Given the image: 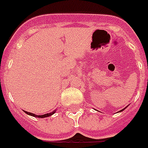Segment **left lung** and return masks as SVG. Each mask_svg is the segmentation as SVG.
<instances>
[{
	"label": "left lung",
	"instance_id": "1",
	"mask_svg": "<svg viewBox=\"0 0 148 148\" xmlns=\"http://www.w3.org/2000/svg\"><path fill=\"white\" fill-rule=\"evenodd\" d=\"M122 110H124V109H122ZM122 110H121V111H122Z\"/></svg>",
	"mask_w": 148,
	"mask_h": 148
}]
</instances>
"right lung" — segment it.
<instances>
[{"label":"right lung","instance_id":"right-lung-1","mask_svg":"<svg viewBox=\"0 0 148 148\" xmlns=\"http://www.w3.org/2000/svg\"><path fill=\"white\" fill-rule=\"evenodd\" d=\"M25 112H26V114H28V115H29V116H34V117H39V118H45V117H48V116H51L52 114L55 113V112H50V113H47V114H44V115H42V116H37V115H35V114L33 113H31V112H28L26 111H24Z\"/></svg>","mask_w":148,"mask_h":148}]
</instances>
